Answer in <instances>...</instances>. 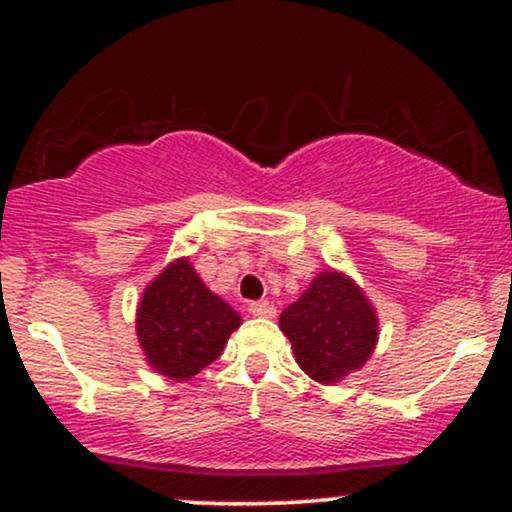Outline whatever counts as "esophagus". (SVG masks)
Returning a JSON list of instances; mask_svg holds the SVG:
<instances>
[{
    "mask_svg": "<svg viewBox=\"0 0 512 512\" xmlns=\"http://www.w3.org/2000/svg\"><path fill=\"white\" fill-rule=\"evenodd\" d=\"M248 310L252 315H257V317H274L276 315V308L269 301H255V303H250L248 305Z\"/></svg>",
    "mask_w": 512,
    "mask_h": 512,
    "instance_id": "obj_1",
    "label": "esophagus"
}]
</instances>
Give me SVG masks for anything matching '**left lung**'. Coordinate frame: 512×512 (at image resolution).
Here are the masks:
<instances>
[{
    "instance_id": "1",
    "label": "left lung",
    "mask_w": 512,
    "mask_h": 512,
    "mask_svg": "<svg viewBox=\"0 0 512 512\" xmlns=\"http://www.w3.org/2000/svg\"><path fill=\"white\" fill-rule=\"evenodd\" d=\"M296 363L322 385H334L368 361L378 344V315L349 276L320 272L279 317Z\"/></svg>"
}]
</instances>
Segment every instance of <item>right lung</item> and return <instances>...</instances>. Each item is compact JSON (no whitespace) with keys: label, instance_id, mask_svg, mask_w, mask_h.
I'll list each match as a JSON object with an SVG mask.
<instances>
[{"label":"right lung","instance_id":"1","mask_svg":"<svg viewBox=\"0 0 512 512\" xmlns=\"http://www.w3.org/2000/svg\"><path fill=\"white\" fill-rule=\"evenodd\" d=\"M240 315L211 293L190 260L170 262L146 286L137 308V337L146 361L170 380H190L221 356Z\"/></svg>","mask_w":512,"mask_h":512}]
</instances>
